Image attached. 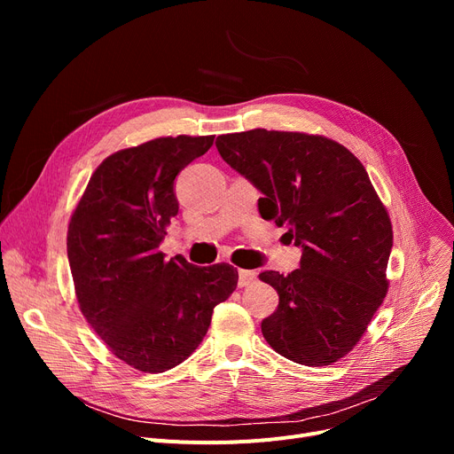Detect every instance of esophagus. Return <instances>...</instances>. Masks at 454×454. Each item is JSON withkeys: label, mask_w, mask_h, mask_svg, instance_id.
Here are the masks:
<instances>
[{"label": "esophagus", "mask_w": 454, "mask_h": 454, "mask_svg": "<svg viewBox=\"0 0 454 454\" xmlns=\"http://www.w3.org/2000/svg\"><path fill=\"white\" fill-rule=\"evenodd\" d=\"M257 279L255 270H239V287H248Z\"/></svg>", "instance_id": "1"}]
</instances>
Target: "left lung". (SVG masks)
Segmentation results:
<instances>
[{"label":"left lung","mask_w":454,"mask_h":454,"mask_svg":"<svg viewBox=\"0 0 454 454\" xmlns=\"http://www.w3.org/2000/svg\"><path fill=\"white\" fill-rule=\"evenodd\" d=\"M215 145L263 193L261 217L287 226L301 248L300 269L259 274L279 296L261 322L265 340L298 364L337 363L388 291L392 223L364 165L340 143L301 132L254 129L223 134Z\"/></svg>","instance_id":"8db88e82"}]
</instances>
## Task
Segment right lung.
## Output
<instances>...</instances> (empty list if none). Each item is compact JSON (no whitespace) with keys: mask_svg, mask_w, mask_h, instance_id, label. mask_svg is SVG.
Here are the masks:
<instances>
[{"mask_svg":"<svg viewBox=\"0 0 454 454\" xmlns=\"http://www.w3.org/2000/svg\"><path fill=\"white\" fill-rule=\"evenodd\" d=\"M213 137H156L114 153L71 215L67 259L81 311L117 359L139 372L184 363L239 279L228 263L197 267L160 252L178 213L175 178Z\"/></svg>","mask_w":454,"mask_h":454,"instance_id":"obj_1","label":"right lung"}]
</instances>
